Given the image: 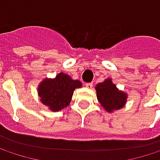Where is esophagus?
<instances>
[{
	"instance_id": "esophagus-1",
	"label": "esophagus",
	"mask_w": 160,
	"mask_h": 160,
	"mask_svg": "<svg viewBox=\"0 0 160 160\" xmlns=\"http://www.w3.org/2000/svg\"><path fill=\"white\" fill-rule=\"evenodd\" d=\"M85 86H86V88H88V89H92L93 85H92V82H88V83H85Z\"/></svg>"
}]
</instances>
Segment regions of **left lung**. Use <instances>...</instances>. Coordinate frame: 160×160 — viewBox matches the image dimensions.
<instances>
[{"mask_svg":"<svg viewBox=\"0 0 160 160\" xmlns=\"http://www.w3.org/2000/svg\"><path fill=\"white\" fill-rule=\"evenodd\" d=\"M97 98L105 110L111 112L119 109L125 105L127 94L121 91H118L111 80L108 79L104 82L97 84L95 87Z\"/></svg>","mask_w":160,"mask_h":160,"instance_id":"1","label":"left lung"}]
</instances>
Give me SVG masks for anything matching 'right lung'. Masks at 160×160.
<instances>
[{"instance_id":"1","label":"right lung","mask_w":160,"mask_h":160,"mask_svg":"<svg viewBox=\"0 0 160 160\" xmlns=\"http://www.w3.org/2000/svg\"><path fill=\"white\" fill-rule=\"evenodd\" d=\"M81 87L80 80H72L68 75L60 73L53 80H44L39 86V95L43 105L52 111L67 108L76 88Z\"/></svg>"}]
</instances>
